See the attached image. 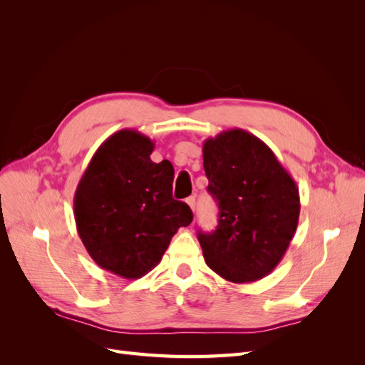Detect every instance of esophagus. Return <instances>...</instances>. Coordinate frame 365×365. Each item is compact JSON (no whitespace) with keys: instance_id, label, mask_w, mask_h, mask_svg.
Returning <instances> with one entry per match:
<instances>
[{"instance_id":"34e87169","label":"esophagus","mask_w":365,"mask_h":365,"mask_svg":"<svg viewBox=\"0 0 365 365\" xmlns=\"http://www.w3.org/2000/svg\"><path fill=\"white\" fill-rule=\"evenodd\" d=\"M185 202L189 204V207L192 208V212H195V208H196V200H195V196H190V197H187L185 200Z\"/></svg>"}]
</instances>
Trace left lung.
Returning a JSON list of instances; mask_svg holds the SVG:
<instances>
[{
  "mask_svg": "<svg viewBox=\"0 0 365 365\" xmlns=\"http://www.w3.org/2000/svg\"><path fill=\"white\" fill-rule=\"evenodd\" d=\"M217 227L197 233L207 267L233 283L257 282L277 267L300 216V195L274 152L244 129H228L202 146Z\"/></svg>",
  "mask_w": 365,
  "mask_h": 365,
  "instance_id": "1",
  "label": "left lung"
}]
</instances>
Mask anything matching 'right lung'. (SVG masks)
<instances>
[{
    "label": "right lung",
    "instance_id": "right-lung-1",
    "mask_svg": "<svg viewBox=\"0 0 365 365\" xmlns=\"http://www.w3.org/2000/svg\"><path fill=\"white\" fill-rule=\"evenodd\" d=\"M155 148L135 129H121L96 150L74 193L77 233L98 267L135 280L161 262L173 235L193 213L172 197L173 165L153 163Z\"/></svg>",
    "mask_w": 365,
    "mask_h": 365
}]
</instances>
